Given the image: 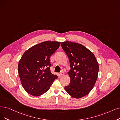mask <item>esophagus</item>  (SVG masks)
Instances as JSON below:
<instances>
[{
  "label": "esophagus",
  "mask_w": 120,
  "mask_h": 120,
  "mask_svg": "<svg viewBox=\"0 0 120 120\" xmlns=\"http://www.w3.org/2000/svg\"><path fill=\"white\" fill-rule=\"evenodd\" d=\"M60 76H63L64 74V72L63 71H62V72H61L60 73Z\"/></svg>",
  "instance_id": "34e87169"
}]
</instances>
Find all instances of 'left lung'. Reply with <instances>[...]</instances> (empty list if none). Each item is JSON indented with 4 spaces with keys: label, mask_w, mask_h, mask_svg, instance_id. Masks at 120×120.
Wrapping results in <instances>:
<instances>
[{
    "label": "left lung",
    "mask_w": 120,
    "mask_h": 120,
    "mask_svg": "<svg viewBox=\"0 0 120 120\" xmlns=\"http://www.w3.org/2000/svg\"><path fill=\"white\" fill-rule=\"evenodd\" d=\"M61 45L68 57L71 68L68 72L70 84L64 89L73 98H83L90 92L96 82L98 62L93 52L82 44L65 41Z\"/></svg>",
    "instance_id": "8db88e82"
}]
</instances>
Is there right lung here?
<instances>
[{"mask_svg": "<svg viewBox=\"0 0 120 120\" xmlns=\"http://www.w3.org/2000/svg\"><path fill=\"white\" fill-rule=\"evenodd\" d=\"M60 42L45 41L31 47L22 55L18 73L23 88L33 96H40L49 90L56 75L50 71V57L58 49Z\"/></svg>", "mask_w": 120, "mask_h": 120, "instance_id": "right-lung-1", "label": "right lung"}]
</instances>
